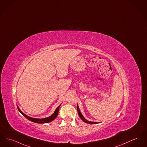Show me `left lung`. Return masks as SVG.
Returning <instances> with one entry per match:
<instances>
[{"label": "left lung", "mask_w": 147, "mask_h": 147, "mask_svg": "<svg viewBox=\"0 0 147 147\" xmlns=\"http://www.w3.org/2000/svg\"><path fill=\"white\" fill-rule=\"evenodd\" d=\"M77 111H78V115H79V116L80 117V118H81V119L82 120V121H84L85 123H88V124H97V123H99L100 122H95V121H88L87 119H86L84 117V116L82 115V114L80 112V109H79V106H78V104H77Z\"/></svg>", "instance_id": "1"}]
</instances>
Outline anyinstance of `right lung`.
<instances>
[{
    "label": "right lung",
    "mask_w": 147,
    "mask_h": 147,
    "mask_svg": "<svg viewBox=\"0 0 147 147\" xmlns=\"http://www.w3.org/2000/svg\"><path fill=\"white\" fill-rule=\"evenodd\" d=\"M61 105L59 106H58L55 111H54V112L53 113V114H52V115L48 117H47V118H32V117H30L29 116H28L26 114H25L24 113L22 112L20 109H19V107L17 105L18 109V111L21 113L26 118H27L28 120L31 121H33V122H34L36 123H39V124H43V123H49L51 121H53L54 119H55L58 116V113H59V107L61 106Z\"/></svg>",
    "instance_id": "obj_1"
}]
</instances>
